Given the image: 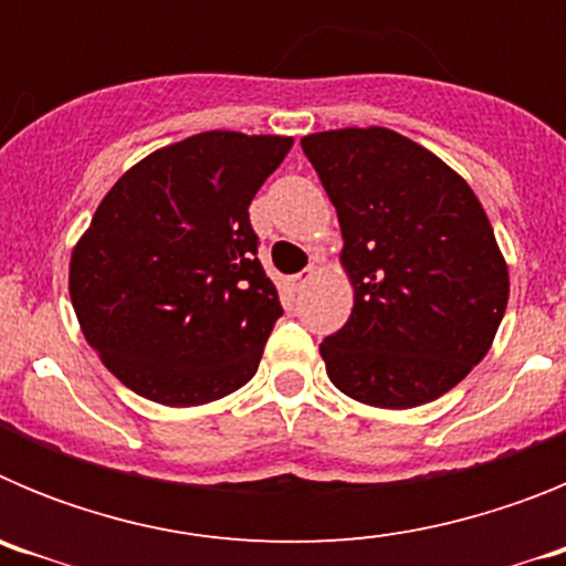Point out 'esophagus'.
<instances>
[{
	"instance_id": "esophagus-1",
	"label": "esophagus",
	"mask_w": 566,
	"mask_h": 566,
	"mask_svg": "<svg viewBox=\"0 0 566 566\" xmlns=\"http://www.w3.org/2000/svg\"><path fill=\"white\" fill-rule=\"evenodd\" d=\"M314 274H317V269H314V266L303 269V272L294 274V277H292V286H294V289H303V286H306V283H308V280L314 277Z\"/></svg>"
}]
</instances>
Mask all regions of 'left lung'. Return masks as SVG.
<instances>
[{"label": "left lung", "mask_w": 566, "mask_h": 566, "mask_svg": "<svg viewBox=\"0 0 566 566\" xmlns=\"http://www.w3.org/2000/svg\"><path fill=\"white\" fill-rule=\"evenodd\" d=\"M343 229L352 317L319 343L328 379L374 408H417L482 363L507 308V263L482 203L431 149L385 127L300 142Z\"/></svg>", "instance_id": "8db88e82"}]
</instances>
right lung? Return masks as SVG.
<instances>
[{"instance_id": "right-lung-1", "label": "right lung", "mask_w": 566, "mask_h": 566, "mask_svg": "<svg viewBox=\"0 0 566 566\" xmlns=\"http://www.w3.org/2000/svg\"><path fill=\"white\" fill-rule=\"evenodd\" d=\"M292 138L212 129L155 149L98 203L70 258V300L138 397L207 405L258 371L283 314L249 203Z\"/></svg>"}]
</instances>
